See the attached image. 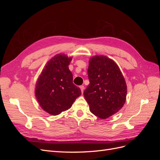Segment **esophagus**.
<instances>
[{"instance_id": "obj_1", "label": "esophagus", "mask_w": 160, "mask_h": 160, "mask_svg": "<svg viewBox=\"0 0 160 160\" xmlns=\"http://www.w3.org/2000/svg\"><path fill=\"white\" fill-rule=\"evenodd\" d=\"M80 89H81V90L82 93H83V91H84V89H85L84 85H81V86H80Z\"/></svg>"}]
</instances>
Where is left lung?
<instances>
[{"label": "left lung", "mask_w": 160, "mask_h": 160, "mask_svg": "<svg viewBox=\"0 0 160 160\" xmlns=\"http://www.w3.org/2000/svg\"><path fill=\"white\" fill-rule=\"evenodd\" d=\"M88 74L89 84L83 95L91 112L101 119L117 113L127 95L126 83L118 65L105 56H95L89 61Z\"/></svg>", "instance_id": "left-lung-1"}]
</instances>
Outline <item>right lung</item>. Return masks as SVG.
Returning a JSON list of instances; mask_svg holds the SVG:
<instances>
[{
    "instance_id": "obj_1",
    "label": "right lung",
    "mask_w": 160,
    "mask_h": 160,
    "mask_svg": "<svg viewBox=\"0 0 160 160\" xmlns=\"http://www.w3.org/2000/svg\"><path fill=\"white\" fill-rule=\"evenodd\" d=\"M71 58L57 55L43 69L36 85L35 95L41 107L52 115L69 109L81 95L79 88L72 83L69 69Z\"/></svg>"
}]
</instances>
